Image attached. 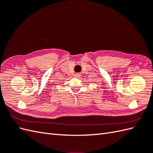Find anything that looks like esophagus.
Wrapping results in <instances>:
<instances>
[{
    "label": "esophagus",
    "mask_w": 153,
    "mask_h": 153,
    "mask_svg": "<svg viewBox=\"0 0 153 153\" xmlns=\"http://www.w3.org/2000/svg\"><path fill=\"white\" fill-rule=\"evenodd\" d=\"M75 76L76 77H79L81 76V74L80 73H76V74H75Z\"/></svg>",
    "instance_id": "1"
}]
</instances>
